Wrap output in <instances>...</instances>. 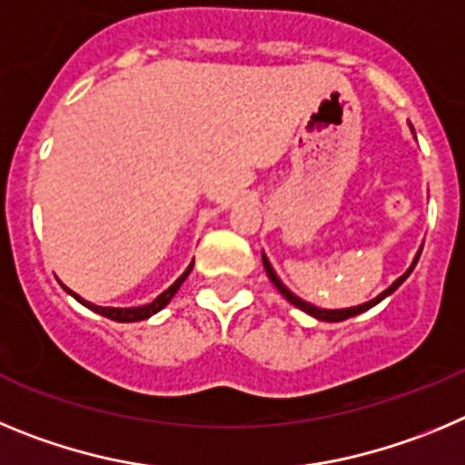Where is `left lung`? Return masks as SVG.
Returning <instances> with one entry per match:
<instances>
[{"mask_svg":"<svg viewBox=\"0 0 465 465\" xmlns=\"http://www.w3.org/2000/svg\"><path fill=\"white\" fill-rule=\"evenodd\" d=\"M262 259H263V269H266V273H269L271 282H273L275 287H278V292H280V294H282L284 299L290 301V303H294L296 308H301V311H303V312H308V315L317 317V320H324V322H342V320H347V317H354V315H359V312L368 311V308H373V305H375V303H380V301H382L384 296H389V294H391V292H394L396 287H399V284L403 282V280L408 278L410 273H412V269H415V263H417V259H420V254H417V257H415V262H412V266H410V269L405 271V275H401V278L396 280V282L391 284V287H389V290H384L382 294H380V296H375V299H373V301H368V303H363V305H357V308H342V311H322V308H315V305H311V303H305V301H301L299 296H294V294H292V292L287 290V287H284L282 282H280V278H278V275H275V271L271 269L269 259L263 257V254H262Z\"/></svg>","mask_w":465,"mask_h":465,"instance_id":"1","label":"left lung"}]
</instances>
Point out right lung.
<instances>
[{"instance_id": "1", "label": "right lung", "mask_w": 465, "mask_h": 465, "mask_svg": "<svg viewBox=\"0 0 465 465\" xmlns=\"http://www.w3.org/2000/svg\"><path fill=\"white\" fill-rule=\"evenodd\" d=\"M192 266H194V262L190 263V269H187L185 273L181 275V278H178V280H175L173 284H171L169 290L162 292V294L157 296V299H154L153 303H148V305H139V308H102V305H94V303H90V301H83L81 296L74 294V292L66 290V287H64V290L69 292V294L74 296V299L81 301V303L85 305V308H90V311H94V312H99V315L108 317V320H113V322H141V320H148V317H150V315H154V312H160L162 308H164V305L169 303L171 299H173L175 292L181 290V284L185 282V278H187V275H190Z\"/></svg>"}]
</instances>
